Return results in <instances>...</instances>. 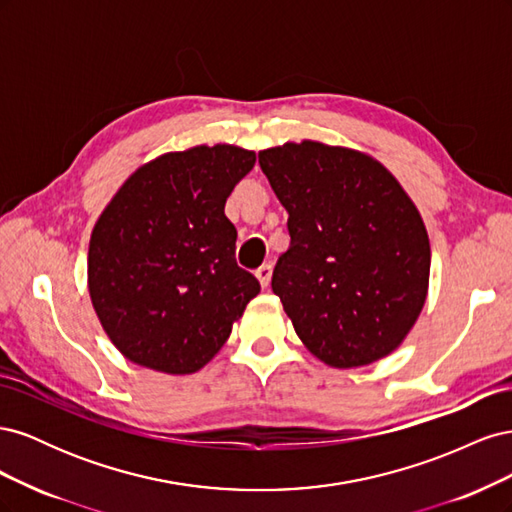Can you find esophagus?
Segmentation results:
<instances>
[{"label":"esophagus","mask_w":512,"mask_h":512,"mask_svg":"<svg viewBox=\"0 0 512 512\" xmlns=\"http://www.w3.org/2000/svg\"><path fill=\"white\" fill-rule=\"evenodd\" d=\"M271 273H273L271 265H262V267L256 271V277H258V282H260L262 288H267V286L271 284Z\"/></svg>","instance_id":"34e87169"}]
</instances>
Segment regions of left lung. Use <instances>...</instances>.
<instances>
[{"label":"left lung","instance_id":"1","mask_svg":"<svg viewBox=\"0 0 512 512\" xmlns=\"http://www.w3.org/2000/svg\"><path fill=\"white\" fill-rule=\"evenodd\" d=\"M288 211L290 247L271 288L305 348L352 369L404 342L429 288L421 213L378 160L316 141L258 153Z\"/></svg>","mask_w":512,"mask_h":512}]
</instances>
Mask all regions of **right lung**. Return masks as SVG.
I'll return each instance as SVG.
<instances>
[{"label":"right lung","mask_w":512,"mask_h":512,"mask_svg":"<svg viewBox=\"0 0 512 512\" xmlns=\"http://www.w3.org/2000/svg\"><path fill=\"white\" fill-rule=\"evenodd\" d=\"M254 162L235 145L170 151L134 170L102 211L89 241V297L128 361L194 374L260 292L237 267V228L224 213Z\"/></svg>","instance_id":"add662e5"}]
</instances>
